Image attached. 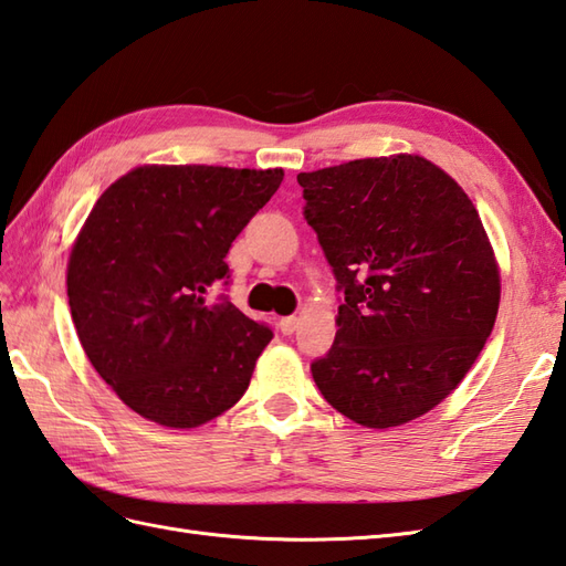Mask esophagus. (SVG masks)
Listing matches in <instances>:
<instances>
[{"label": "esophagus", "instance_id": "esophagus-1", "mask_svg": "<svg viewBox=\"0 0 566 566\" xmlns=\"http://www.w3.org/2000/svg\"><path fill=\"white\" fill-rule=\"evenodd\" d=\"M296 326H298V318H296V316H284V318H280V331H282L284 335H292V333L296 331Z\"/></svg>", "mask_w": 566, "mask_h": 566}]
</instances>
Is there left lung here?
<instances>
[{
  "mask_svg": "<svg viewBox=\"0 0 566 566\" xmlns=\"http://www.w3.org/2000/svg\"><path fill=\"white\" fill-rule=\"evenodd\" d=\"M338 292V333L311 363L318 391L365 428L436 408L494 328L501 276L462 187L418 155L298 172Z\"/></svg>",
  "mask_w": 566,
  "mask_h": 566,
  "instance_id": "obj_1",
  "label": "left lung"
}]
</instances>
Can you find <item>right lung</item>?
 I'll use <instances>...</instances> for the list:
<instances>
[{
  "label": "right lung",
  "mask_w": 566,
  "mask_h": 566,
  "mask_svg": "<svg viewBox=\"0 0 566 566\" xmlns=\"http://www.w3.org/2000/svg\"><path fill=\"white\" fill-rule=\"evenodd\" d=\"M284 172L146 165L104 191L72 245L67 298L92 367L128 408L197 428L245 394L272 331L221 294L226 255Z\"/></svg>",
  "instance_id": "obj_1"
}]
</instances>
